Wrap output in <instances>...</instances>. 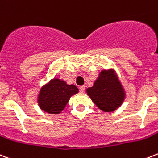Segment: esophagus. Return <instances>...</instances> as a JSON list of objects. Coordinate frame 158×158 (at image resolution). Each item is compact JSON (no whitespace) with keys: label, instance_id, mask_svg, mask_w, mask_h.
I'll return each mask as SVG.
<instances>
[{"label":"esophagus","instance_id":"esophagus-1","mask_svg":"<svg viewBox=\"0 0 158 158\" xmlns=\"http://www.w3.org/2000/svg\"><path fill=\"white\" fill-rule=\"evenodd\" d=\"M84 90H85V86H80L79 87V91L81 93H84Z\"/></svg>","mask_w":158,"mask_h":158}]
</instances>
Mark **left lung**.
Here are the masks:
<instances>
[{
	"instance_id": "obj_1",
	"label": "left lung",
	"mask_w": 158,
	"mask_h": 158,
	"mask_svg": "<svg viewBox=\"0 0 158 158\" xmlns=\"http://www.w3.org/2000/svg\"><path fill=\"white\" fill-rule=\"evenodd\" d=\"M87 94L100 110L114 112L123 103L125 91L115 71L102 70L93 87L88 88Z\"/></svg>"
}]
</instances>
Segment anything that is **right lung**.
Returning <instances> with one entry per match:
<instances>
[{"label":"right lung","mask_w":158,"mask_h":158,"mask_svg":"<svg viewBox=\"0 0 158 158\" xmlns=\"http://www.w3.org/2000/svg\"><path fill=\"white\" fill-rule=\"evenodd\" d=\"M79 92L74 84H66L60 79H51L40 89L38 95L40 108L48 114H58L61 113L72 95Z\"/></svg>","instance_id":"add662e5"}]
</instances>
